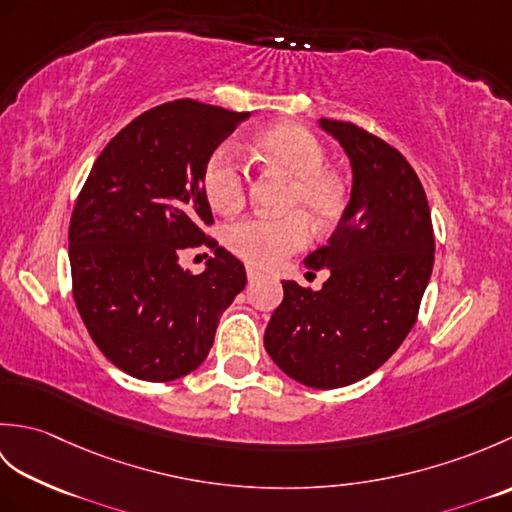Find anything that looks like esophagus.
<instances>
[{"label": "esophagus", "instance_id": "esophagus-1", "mask_svg": "<svg viewBox=\"0 0 512 512\" xmlns=\"http://www.w3.org/2000/svg\"><path fill=\"white\" fill-rule=\"evenodd\" d=\"M246 275H248V281H250V284H253V281H257L259 277H262V273H259V270H255V268H246Z\"/></svg>", "mask_w": 512, "mask_h": 512}]
</instances>
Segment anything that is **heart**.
Masks as SVG:
<instances>
[{"label":"heart","instance_id":"obj_1","mask_svg":"<svg viewBox=\"0 0 512 512\" xmlns=\"http://www.w3.org/2000/svg\"><path fill=\"white\" fill-rule=\"evenodd\" d=\"M250 154L290 178L284 217H246L226 228V244L246 264L270 268L308 244L309 220L314 233H328L341 220L347 204L339 173L325 169L328 151L308 127L297 123L270 125L250 140ZM202 187L217 213H233L246 200L248 176L233 147L222 145L209 156Z\"/></svg>","mask_w":512,"mask_h":512}]
</instances>
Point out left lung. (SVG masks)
Here are the masks:
<instances>
[{
  "instance_id": "left-lung-1",
  "label": "left lung",
  "mask_w": 512,
  "mask_h": 512,
  "mask_svg": "<svg viewBox=\"0 0 512 512\" xmlns=\"http://www.w3.org/2000/svg\"><path fill=\"white\" fill-rule=\"evenodd\" d=\"M350 158L352 193L328 244L306 268L321 290L284 284L264 345L281 372L314 389L358 383L394 354L418 319L433 270L427 195L405 156L354 123L319 121Z\"/></svg>"
}]
</instances>
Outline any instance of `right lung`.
<instances>
[{"label": "right lung", "mask_w": 512, "mask_h": 512, "mask_svg": "<svg viewBox=\"0 0 512 512\" xmlns=\"http://www.w3.org/2000/svg\"><path fill=\"white\" fill-rule=\"evenodd\" d=\"M248 112L191 99L140 114L96 158L70 220L72 292L96 347L125 374L167 383L209 354L244 264L202 233L206 160ZM214 250L200 276L184 247Z\"/></svg>", "instance_id": "1"}]
</instances>
